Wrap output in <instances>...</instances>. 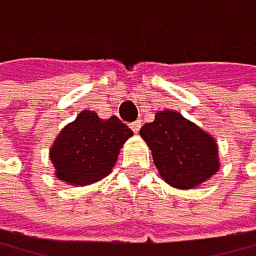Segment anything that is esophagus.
Returning <instances> with one entry per match:
<instances>
[{"label": "esophagus", "instance_id": "34e87169", "mask_svg": "<svg viewBox=\"0 0 256 256\" xmlns=\"http://www.w3.org/2000/svg\"><path fill=\"white\" fill-rule=\"evenodd\" d=\"M140 126H142V124H140V120H136V122H132V124H130V129L137 134V132L140 130Z\"/></svg>", "mask_w": 256, "mask_h": 256}]
</instances>
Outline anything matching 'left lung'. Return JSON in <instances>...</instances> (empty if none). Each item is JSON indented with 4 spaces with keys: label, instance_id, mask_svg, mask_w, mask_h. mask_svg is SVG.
I'll list each match as a JSON object with an SVG mask.
<instances>
[{
    "label": "left lung",
    "instance_id": "left-lung-1",
    "mask_svg": "<svg viewBox=\"0 0 256 256\" xmlns=\"http://www.w3.org/2000/svg\"><path fill=\"white\" fill-rule=\"evenodd\" d=\"M159 176L176 190H194L220 171L214 137L176 110H158L140 127Z\"/></svg>",
    "mask_w": 256,
    "mask_h": 256
}]
</instances>
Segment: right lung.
I'll return each mask as SVG.
<instances>
[{"instance_id":"add662e5","label":"right lung","mask_w":256,"mask_h":256,"mask_svg":"<svg viewBox=\"0 0 256 256\" xmlns=\"http://www.w3.org/2000/svg\"><path fill=\"white\" fill-rule=\"evenodd\" d=\"M132 130L116 116L100 119L82 110L66 124L50 148L55 176L70 186H88L112 172L122 146Z\"/></svg>"}]
</instances>
